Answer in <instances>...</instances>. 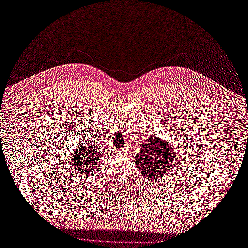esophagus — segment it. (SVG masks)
<instances>
[{"mask_svg":"<svg viewBox=\"0 0 248 248\" xmlns=\"http://www.w3.org/2000/svg\"><path fill=\"white\" fill-rule=\"evenodd\" d=\"M121 154H123V155H128L129 154V149L128 148H124L123 150H121Z\"/></svg>","mask_w":248,"mask_h":248,"instance_id":"obj_1","label":"esophagus"}]
</instances>
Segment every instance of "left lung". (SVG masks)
Returning a JSON list of instances; mask_svg holds the SVG:
<instances>
[{
	"label": "left lung",
	"mask_w": 248,
	"mask_h": 248,
	"mask_svg": "<svg viewBox=\"0 0 248 248\" xmlns=\"http://www.w3.org/2000/svg\"><path fill=\"white\" fill-rule=\"evenodd\" d=\"M176 159L175 147L170 143L166 144L156 135L144 140L134 161L146 179L157 181V179L172 170L176 164Z\"/></svg>",
	"instance_id": "obj_1"
}]
</instances>
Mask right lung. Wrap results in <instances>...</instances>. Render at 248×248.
I'll return each instance as SVG.
<instances>
[{"instance_id":"obj_1","label":"right lung","mask_w":248,"mask_h":248,"mask_svg":"<svg viewBox=\"0 0 248 248\" xmlns=\"http://www.w3.org/2000/svg\"><path fill=\"white\" fill-rule=\"evenodd\" d=\"M87 138L81 141V145L77 147L71 155L70 163L76 168L78 175L91 172V170L97 165L101 155V151L98 147L99 144L96 145L93 141L88 140Z\"/></svg>"}]
</instances>
